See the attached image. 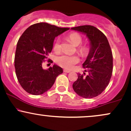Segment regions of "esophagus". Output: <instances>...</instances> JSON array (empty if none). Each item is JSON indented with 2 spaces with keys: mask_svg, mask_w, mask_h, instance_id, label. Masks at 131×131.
Segmentation results:
<instances>
[{
  "mask_svg": "<svg viewBox=\"0 0 131 131\" xmlns=\"http://www.w3.org/2000/svg\"><path fill=\"white\" fill-rule=\"evenodd\" d=\"M63 71H64V72H67V73H69V72H71V71H70V70H63Z\"/></svg>",
  "mask_w": 131,
  "mask_h": 131,
  "instance_id": "34e87169",
  "label": "esophagus"
}]
</instances>
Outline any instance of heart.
<instances>
[{
    "label": "heart",
    "instance_id": "b5f03b06",
    "mask_svg": "<svg viewBox=\"0 0 131 131\" xmlns=\"http://www.w3.org/2000/svg\"><path fill=\"white\" fill-rule=\"evenodd\" d=\"M68 38L72 42L75 46L80 45L82 42V38L77 33H72L68 37ZM53 50L56 52H59L61 50L60 41L57 39L53 45ZM78 51L82 56H84L87 54L89 51V48L86 46H81L78 49ZM80 60L79 57L77 55L70 56L68 54H61L57 56L56 59V63L60 67L67 69H72L75 64L79 63Z\"/></svg>",
    "mask_w": 131,
    "mask_h": 131
}]
</instances>
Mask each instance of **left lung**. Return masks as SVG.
<instances>
[{
    "mask_svg": "<svg viewBox=\"0 0 131 131\" xmlns=\"http://www.w3.org/2000/svg\"><path fill=\"white\" fill-rule=\"evenodd\" d=\"M86 35L90 49L83 67L87 75L78 74L72 84L74 90L80 96L92 98L100 95L108 85L112 74L113 56L105 35L92 26H81L71 29Z\"/></svg>",
    "mask_w": 131,
    "mask_h": 131,
    "instance_id": "1",
    "label": "left lung"
}]
</instances>
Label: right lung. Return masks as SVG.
Returning <instances> with one entry per match:
<instances>
[{
    "label": "right lung",
    "instance_id": "obj_1",
    "mask_svg": "<svg viewBox=\"0 0 131 131\" xmlns=\"http://www.w3.org/2000/svg\"><path fill=\"white\" fill-rule=\"evenodd\" d=\"M69 29L40 23L31 25L20 36L16 49L15 67L18 82L27 93L43 94L63 72V69L56 64L44 70L42 63L52 50L55 38ZM48 62L52 61L49 59Z\"/></svg>",
    "mask_w": 131,
    "mask_h": 131
}]
</instances>
